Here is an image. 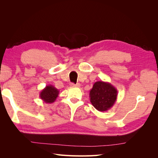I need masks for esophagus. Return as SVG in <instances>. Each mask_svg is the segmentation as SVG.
Returning <instances> with one entry per match:
<instances>
[{
	"instance_id": "34e87169",
	"label": "esophagus",
	"mask_w": 158,
	"mask_h": 158,
	"mask_svg": "<svg viewBox=\"0 0 158 158\" xmlns=\"http://www.w3.org/2000/svg\"><path fill=\"white\" fill-rule=\"evenodd\" d=\"M70 86L72 87H80V84L77 83V84H74V83H71L70 84Z\"/></svg>"
}]
</instances>
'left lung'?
Returning a JSON list of instances; mask_svg holds the SVG:
<instances>
[{"label":"left lung","instance_id":"1","mask_svg":"<svg viewBox=\"0 0 158 158\" xmlns=\"http://www.w3.org/2000/svg\"><path fill=\"white\" fill-rule=\"evenodd\" d=\"M117 89L109 82L98 81L89 92L90 102L99 111L111 109L117 98Z\"/></svg>","mask_w":158,"mask_h":158}]
</instances>
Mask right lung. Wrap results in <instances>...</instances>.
Wrapping results in <instances>:
<instances>
[{
    "label": "right lung",
    "mask_w": 158,
    "mask_h": 158,
    "mask_svg": "<svg viewBox=\"0 0 158 158\" xmlns=\"http://www.w3.org/2000/svg\"><path fill=\"white\" fill-rule=\"evenodd\" d=\"M59 90L52 85H48L41 90L40 94V98L46 103H53L59 96Z\"/></svg>",
    "instance_id": "1"
}]
</instances>
